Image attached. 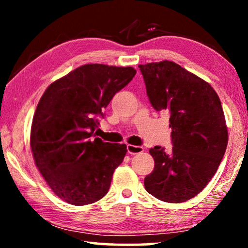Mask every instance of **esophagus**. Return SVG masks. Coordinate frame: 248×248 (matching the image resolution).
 <instances>
[{
  "instance_id": "obj_1",
  "label": "esophagus",
  "mask_w": 248,
  "mask_h": 248,
  "mask_svg": "<svg viewBox=\"0 0 248 248\" xmlns=\"http://www.w3.org/2000/svg\"><path fill=\"white\" fill-rule=\"evenodd\" d=\"M127 151H128L129 154L134 155V154H139V153H141V152H143L144 149H143V146L128 144V145H127Z\"/></svg>"
}]
</instances>
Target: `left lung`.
I'll return each instance as SVG.
<instances>
[{"label": "left lung", "instance_id": "1", "mask_svg": "<svg viewBox=\"0 0 248 248\" xmlns=\"http://www.w3.org/2000/svg\"><path fill=\"white\" fill-rule=\"evenodd\" d=\"M146 94L156 111L170 114L173 148L150 149L154 170L144 178L146 191L165 202L194 198L207 186L228 145L221 102L208 82L173 61L140 64Z\"/></svg>", "mask_w": 248, "mask_h": 248}]
</instances>
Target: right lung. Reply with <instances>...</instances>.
I'll return each instance as SVG.
<instances>
[{"label":"right lung","mask_w":248,"mask_h":248,"mask_svg":"<svg viewBox=\"0 0 248 248\" xmlns=\"http://www.w3.org/2000/svg\"><path fill=\"white\" fill-rule=\"evenodd\" d=\"M131 66L85 64L50 84L32 118L31 149L37 169L59 198L73 205L107 194L127 145L94 139L116 93L131 81Z\"/></svg>","instance_id":"obj_1"}]
</instances>
